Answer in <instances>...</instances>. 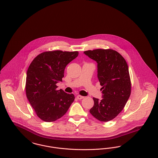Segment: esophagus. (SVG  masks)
<instances>
[{"mask_svg": "<svg viewBox=\"0 0 158 158\" xmlns=\"http://www.w3.org/2000/svg\"><path fill=\"white\" fill-rule=\"evenodd\" d=\"M76 98H77L78 100H81V99L84 98V96H81V95H77L76 96Z\"/></svg>", "mask_w": 158, "mask_h": 158, "instance_id": "esophagus-1", "label": "esophagus"}]
</instances>
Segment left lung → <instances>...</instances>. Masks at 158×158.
<instances>
[{
  "label": "left lung",
  "instance_id": "8db88e82",
  "mask_svg": "<svg viewBox=\"0 0 158 158\" xmlns=\"http://www.w3.org/2000/svg\"><path fill=\"white\" fill-rule=\"evenodd\" d=\"M84 54L97 63V77L102 87V100L93 98L94 104L89 112L102 122L111 121L123 110L131 94L128 66L117 51L97 49Z\"/></svg>",
  "mask_w": 158,
  "mask_h": 158
}]
</instances>
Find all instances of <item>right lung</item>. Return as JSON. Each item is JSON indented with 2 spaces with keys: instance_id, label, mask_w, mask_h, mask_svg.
Masks as SVG:
<instances>
[{
  "instance_id": "obj_1",
  "label": "right lung",
  "mask_w": 158,
  "mask_h": 158,
  "mask_svg": "<svg viewBox=\"0 0 158 158\" xmlns=\"http://www.w3.org/2000/svg\"><path fill=\"white\" fill-rule=\"evenodd\" d=\"M78 52L48 51L32 61L27 72L26 92L37 116L45 122L61 118L74 100L73 94L57 90L66 65L78 56Z\"/></svg>"
}]
</instances>
